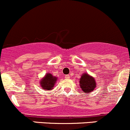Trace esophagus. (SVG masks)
Wrapping results in <instances>:
<instances>
[{"mask_svg": "<svg viewBox=\"0 0 130 130\" xmlns=\"http://www.w3.org/2000/svg\"><path fill=\"white\" fill-rule=\"evenodd\" d=\"M65 78H66V79H70V75H66V76H65Z\"/></svg>", "mask_w": 130, "mask_h": 130, "instance_id": "esophagus-1", "label": "esophagus"}]
</instances>
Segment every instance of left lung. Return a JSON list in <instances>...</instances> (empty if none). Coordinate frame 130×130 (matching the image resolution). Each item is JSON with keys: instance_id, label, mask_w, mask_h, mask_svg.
Returning <instances> with one entry per match:
<instances>
[{"instance_id": "left-lung-1", "label": "left lung", "mask_w": 130, "mask_h": 130, "mask_svg": "<svg viewBox=\"0 0 130 130\" xmlns=\"http://www.w3.org/2000/svg\"><path fill=\"white\" fill-rule=\"evenodd\" d=\"M80 87L84 93L92 92L97 86L95 78L87 73H84L80 78Z\"/></svg>"}]
</instances>
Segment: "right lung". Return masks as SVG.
Returning a JSON list of instances; mask_svg holds the SVG:
<instances>
[{"label": "right lung", "instance_id": "right-lung-1", "mask_svg": "<svg viewBox=\"0 0 130 130\" xmlns=\"http://www.w3.org/2000/svg\"><path fill=\"white\" fill-rule=\"evenodd\" d=\"M57 77L53 76L51 73H48L41 79L40 86L43 90L44 91H51L53 89L54 86L56 84Z\"/></svg>", "mask_w": 130, "mask_h": 130}]
</instances>
